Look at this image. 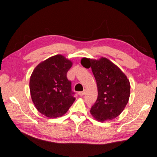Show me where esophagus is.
<instances>
[{"mask_svg": "<svg viewBox=\"0 0 157 157\" xmlns=\"http://www.w3.org/2000/svg\"><path fill=\"white\" fill-rule=\"evenodd\" d=\"M78 94L79 96H83L85 94V90H84V91H82V92H79Z\"/></svg>", "mask_w": 157, "mask_h": 157, "instance_id": "34e87169", "label": "esophagus"}]
</instances>
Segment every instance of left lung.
I'll list each match as a JSON object with an SVG mask.
<instances>
[{
    "instance_id": "1",
    "label": "left lung",
    "mask_w": 157,
    "mask_h": 157,
    "mask_svg": "<svg viewBox=\"0 0 157 157\" xmlns=\"http://www.w3.org/2000/svg\"><path fill=\"white\" fill-rule=\"evenodd\" d=\"M80 62L84 67L88 63L97 83L98 98L90 109L91 115L101 122L116 118L129 100V80L116 65L105 58L99 60L84 58Z\"/></svg>"
}]
</instances>
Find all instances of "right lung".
<instances>
[{
	"label": "right lung",
	"mask_w": 157,
	"mask_h": 157,
	"mask_svg": "<svg viewBox=\"0 0 157 157\" xmlns=\"http://www.w3.org/2000/svg\"><path fill=\"white\" fill-rule=\"evenodd\" d=\"M73 63L56 55L38 65L31 74L29 88L32 101L41 114L49 118L63 115L75 100L67 73Z\"/></svg>",
	"instance_id": "right-lung-1"
}]
</instances>
